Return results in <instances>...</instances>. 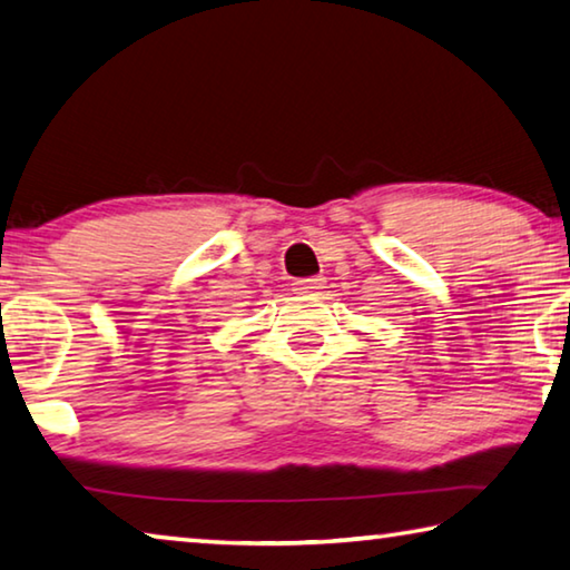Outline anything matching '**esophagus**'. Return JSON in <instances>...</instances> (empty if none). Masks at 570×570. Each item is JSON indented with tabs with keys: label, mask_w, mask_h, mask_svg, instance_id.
Segmentation results:
<instances>
[{
	"label": "esophagus",
	"mask_w": 570,
	"mask_h": 570,
	"mask_svg": "<svg viewBox=\"0 0 570 570\" xmlns=\"http://www.w3.org/2000/svg\"><path fill=\"white\" fill-rule=\"evenodd\" d=\"M324 278L322 276H312V278H299V282H294L292 288L296 294H309V292H317V288H322Z\"/></svg>",
	"instance_id": "esophagus-1"
}]
</instances>
